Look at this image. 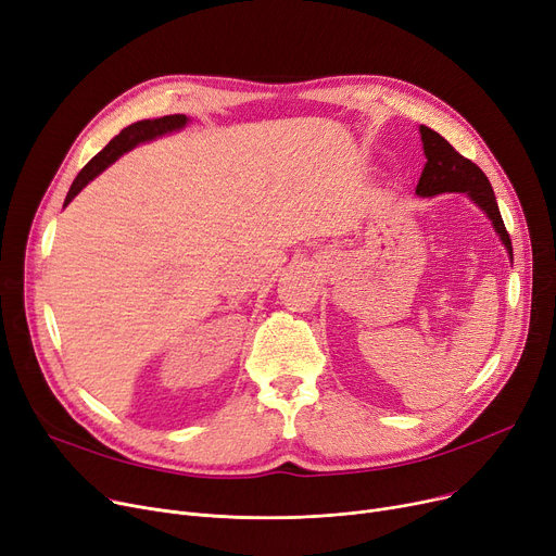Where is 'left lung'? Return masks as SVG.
<instances>
[{"label": "left lung", "instance_id": "obj_1", "mask_svg": "<svg viewBox=\"0 0 556 556\" xmlns=\"http://www.w3.org/2000/svg\"><path fill=\"white\" fill-rule=\"evenodd\" d=\"M419 132L424 141L426 166L417 185V195L430 198L440 193H466L491 218L511 256V239L505 229L491 182L486 180L482 168L459 155L440 132L430 130L428 126H419Z\"/></svg>", "mask_w": 556, "mask_h": 556}]
</instances>
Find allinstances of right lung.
<instances>
[{
  "label": "right lung",
  "mask_w": 556,
  "mask_h": 556,
  "mask_svg": "<svg viewBox=\"0 0 556 556\" xmlns=\"http://www.w3.org/2000/svg\"><path fill=\"white\" fill-rule=\"evenodd\" d=\"M187 116L185 114H168V116H162V119H143V122H137V124H130L128 128H124L119 135H116L105 149L94 155L90 162H87L83 166V170L76 175V180L72 182L70 187V193L65 198V207L67 204L76 198V193L90 182L94 180L97 175L108 168L116 157H122L124 153H128L130 149H135L137 143L141 141H151L160 135H166V132H173V130H180L187 126Z\"/></svg>",
  "instance_id": "right-lung-1"
}]
</instances>
